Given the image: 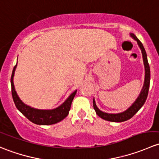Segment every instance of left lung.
Here are the masks:
<instances>
[{
  "instance_id": "8db88e82",
  "label": "left lung",
  "mask_w": 159,
  "mask_h": 159,
  "mask_svg": "<svg viewBox=\"0 0 159 159\" xmlns=\"http://www.w3.org/2000/svg\"><path fill=\"white\" fill-rule=\"evenodd\" d=\"M130 35H131V37L133 39H134L137 41L138 44H139V48H140L141 51H142L144 66H145V81H144V84L143 87H142V91H141L140 94H139V97L137 98L135 102H134L127 110L123 112H121V113L109 114L106 113V112L102 111L98 108L97 105H96L94 98L93 99V106H94L96 114H97L100 118H102V119L106 120V121H108L122 122V121H127V120L130 119V118H132V117L139 111V110L143 106L145 101H146L147 97H148L149 84H150V68H149L148 58H147L146 51H145V48H144L143 44H142V42L138 39L137 37H136L134 34H130Z\"/></svg>"
}]
</instances>
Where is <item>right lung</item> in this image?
Returning <instances> with one entry per match:
<instances>
[{
    "instance_id": "obj_1",
    "label": "right lung",
    "mask_w": 159,
    "mask_h": 159,
    "mask_svg": "<svg viewBox=\"0 0 159 159\" xmlns=\"http://www.w3.org/2000/svg\"><path fill=\"white\" fill-rule=\"evenodd\" d=\"M17 68V65L14 66L13 69L12 75L11 78V93H12L13 100L15 104L16 108H17L28 120L31 122L40 125H48L56 124L59 121H62L64 118L68 116V113L71 105L72 101L76 94L77 90L74 91L66 99L63 104L58 106L57 108L51 110H41L36 109V108H31L28 105H25L23 102L20 99L16 92L14 85V75L15 69Z\"/></svg>"
}]
</instances>
